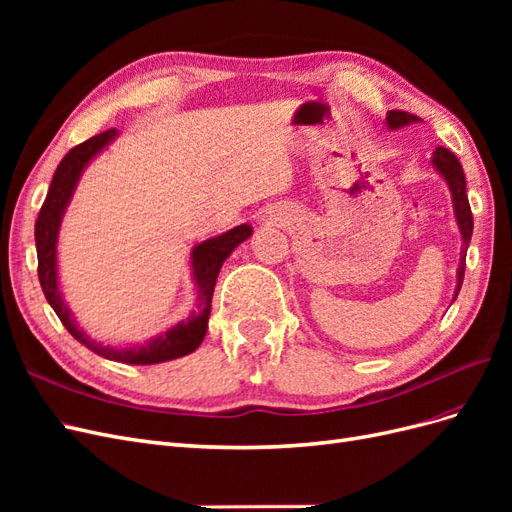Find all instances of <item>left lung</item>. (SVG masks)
Here are the masks:
<instances>
[{
	"label": "left lung",
	"instance_id": "obj_1",
	"mask_svg": "<svg viewBox=\"0 0 512 512\" xmlns=\"http://www.w3.org/2000/svg\"><path fill=\"white\" fill-rule=\"evenodd\" d=\"M418 121L416 115L406 113V111H389L386 115V123H389L391 130L404 128L408 123ZM433 166L440 170V175L446 179L448 190L453 194V207H455V218L461 230V239H463V250H461V262H459V271H457V288H455V299L461 290L463 284V273H466V252L468 245L472 239V228H474V220H472V209L468 203V194H466V175H463V168L459 164V160L453 156L451 151L438 147L436 153H433Z\"/></svg>",
	"mask_w": 512,
	"mask_h": 512
}]
</instances>
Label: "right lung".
<instances>
[{
	"label": "right lung",
	"instance_id": "obj_1",
	"mask_svg": "<svg viewBox=\"0 0 512 512\" xmlns=\"http://www.w3.org/2000/svg\"><path fill=\"white\" fill-rule=\"evenodd\" d=\"M117 136V130H106L102 134L91 136L89 141L72 147L64 160L59 162L51 188L46 192V198L42 203V209L36 220V252H38V277L40 286L46 301L55 309L61 324L70 331V335L81 342L91 352H96L108 361L117 363H130V365H153V363H164L179 359L194 352L203 337L207 333V320L211 314V297L215 280H218V273L224 265V260L232 254V250L239 243H243L247 237L252 235V226L241 224L232 228L220 237L207 239L198 243L192 252V273L194 282L198 286V307L190 314L188 320H181L175 327L164 331L160 337L149 339L143 346H132V348H111L102 346L94 339H89L79 327L74 324V318L70 309L66 307L64 299H61V292L57 286V235H59V224L61 215H64L72 192L79 183V177L83 168L89 164V160L98 156V153L113 141Z\"/></svg>",
	"mask_w": 512,
	"mask_h": 512
}]
</instances>
